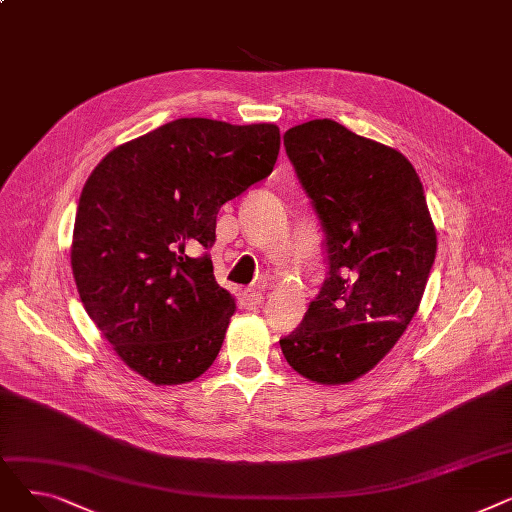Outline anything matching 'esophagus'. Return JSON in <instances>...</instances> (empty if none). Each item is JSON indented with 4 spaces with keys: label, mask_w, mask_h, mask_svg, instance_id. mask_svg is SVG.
Segmentation results:
<instances>
[{
    "label": "esophagus",
    "mask_w": 512,
    "mask_h": 512,
    "mask_svg": "<svg viewBox=\"0 0 512 512\" xmlns=\"http://www.w3.org/2000/svg\"><path fill=\"white\" fill-rule=\"evenodd\" d=\"M261 288H265V282H257L255 286H251V288H247L245 292H242V303H245L247 307H257V305H261V301H263V294H261Z\"/></svg>",
    "instance_id": "obj_1"
}]
</instances>
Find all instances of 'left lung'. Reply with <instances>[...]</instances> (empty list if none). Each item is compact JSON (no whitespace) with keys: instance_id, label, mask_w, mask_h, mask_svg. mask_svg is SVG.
Segmentation results:
<instances>
[{"instance_id":"left-lung-1","label":"left lung","mask_w":512,"mask_h":512,"mask_svg":"<svg viewBox=\"0 0 512 512\" xmlns=\"http://www.w3.org/2000/svg\"><path fill=\"white\" fill-rule=\"evenodd\" d=\"M284 147L324 232L328 272L280 346L303 378L348 384L411 324L436 259V230L423 184L396 149L328 118L286 130Z\"/></svg>"}]
</instances>
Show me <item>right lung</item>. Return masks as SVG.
Here are the masks:
<instances>
[{"mask_svg":"<svg viewBox=\"0 0 512 512\" xmlns=\"http://www.w3.org/2000/svg\"><path fill=\"white\" fill-rule=\"evenodd\" d=\"M280 130L178 118L107 153L85 182L72 274L118 357L157 386L218 357L234 299L209 253L220 207L274 170Z\"/></svg>","mask_w":512,"mask_h":512,"instance_id":"add662e5","label":"right lung"}]
</instances>
